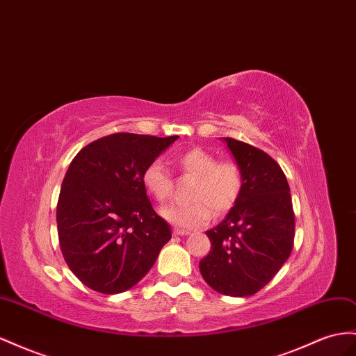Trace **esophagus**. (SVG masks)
<instances>
[{
    "label": "esophagus",
    "instance_id": "1",
    "mask_svg": "<svg viewBox=\"0 0 356 356\" xmlns=\"http://www.w3.org/2000/svg\"><path fill=\"white\" fill-rule=\"evenodd\" d=\"M190 232H188V230H184V229H174V235L175 236H178V235H181V236H186V235H188Z\"/></svg>",
    "mask_w": 356,
    "mask_h": 356
}]
</instances>
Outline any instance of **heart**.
Masks as SVG:
<instances>
[{
  "label": "heart",
  "mask_w": 356,
  "mask_h": 356,
  "mask_svg": "<svg viewBox=\"0 0 356 356\" xmlns=\"http://www.w3.org/2000/svg\"><path fill=\"white\" fill-rule=\"evenodd\" d=\"M182 174L193 178L188 188L190 202H177L161 209L163 218L184 229L205 226L214 211L226 214L241 193L243 174L232 160L217 161L216 156L204 148H191L177 159ZM142 184L157 202H165L172 193V177L160 160H152L142 172Z\"/></svg>",
  "instance_id": "1"
}]
</instances>
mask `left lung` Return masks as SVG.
Instances as JSON below:
<instances>
[{
	"label": "left lung",
	"mask_w": 356,
	"mask_h": 356,
	"mask_svg": "<svg viewBox=\"0 0 356 356\" xmlns=\"http://www.w3.org/2000/svg\"><path fill=\"white\" fill-rule=\"evenodd\" d=\"M243 174L235 205L207 230L211 250L199 262L204 280L218 293L250 296L270 283L291 256L295 216L291 188L278 163L253 145L223 138Z\"/></svg>",
	"instance_id": "obj_1"
}]
</instances>
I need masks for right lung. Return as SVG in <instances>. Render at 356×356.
<instances>
[{
    "label": "right lung",
    "instance_id": "1",
    "mask_svg": "<svg viewBox=\"0 0 356 356\" xmlns=\"http://www.w3.org/2000/svg\"><path fill=\"white\" fill-rule=\"evenodd\" d=\"M177 139L113 133L72 160L56 225L64 261L90 289L106 295L130 289L172 238L169 225L152 209L142 172Z\"/></svg>",
    "mask_w": 356,
    "mask_h": 356
}]
</instances>
